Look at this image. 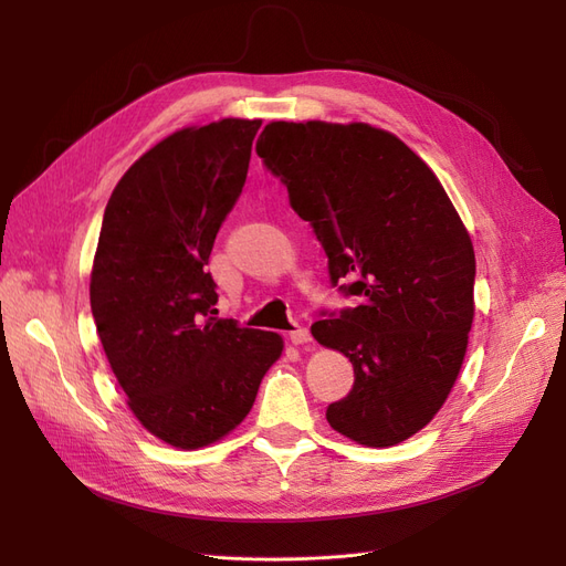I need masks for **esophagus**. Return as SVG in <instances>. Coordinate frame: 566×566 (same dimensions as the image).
Instances as JSON below:
<instances>
[{"label":"esophagus","mask_w":566,"mask_h":566,"mask_svg":"<svg viewBox=\"0 0 566 566\" xmlns=\"http://www.w3.org/2000/svg\"><path fill=\"white\" fill-rule=\"evenodd\" d=\"M287 337L293 345H306V342H312V333H310V328H304V325H300V328H295V331H290Z\"/></svg>","instance_id":"obj_1"}]
</instances>
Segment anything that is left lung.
I'll use <instances>...</instances> for the list:
<instances>
[{"instance_id":"obj_1","label":"left lung","mask_w":566,"mask_h":566,"mask_svg":"<svg viewBox=\"0 0 566 566\" xmlns=\"http://www.w3.org/2000/svg\"><path fill=\"white\" fill-rule=\"evenodd\" d=\"M354 310L312 325L354 387L335 432L373 449L420 432L447 401L474 318V248L443 186L397 136L366 123H269L256 139Z\"/></svg>"}]
</instances>
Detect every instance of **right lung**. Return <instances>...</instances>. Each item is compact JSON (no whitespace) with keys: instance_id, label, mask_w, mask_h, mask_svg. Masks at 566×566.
Wrapping results in <instances>:
<instances>
[{"instance_id":"right-lung-1","label":"right lung","mask_w":566,"mask_h":566,"mask_svg":"<svg viewBox=\"0 0 566 566\" xmlns=\"http://www.w3.org/2000/svg\"><path fill=\"white\" fill-rule=\"evenodd\" d=\"M260 127L224 117L169 134L117 181L101 224L90 283L96 333L136 420L175 449L235 430L283 352L279 333L214 316L208 271Z\"/></svg>"}]
</instances>
